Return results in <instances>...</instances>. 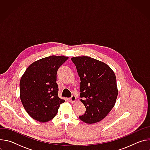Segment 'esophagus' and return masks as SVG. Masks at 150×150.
Instances as JSON below:
<instances>
[{"label": "esophagus", "mask_w": 150, "mask_h": 150, "mask_svg": "<svg viewBox=\"0 0 150 150\" xmlns=\"http://www.w3.org/2000/svg\"><path fill=\"white\" fill-rule=\"evenodd\" d=\"M69 100H70V101H71V102L74 103V102L76 101V97H75V96H72V97L69 98Z\"/></svg>", "instance_id": "esophagus-1"}]
</instances>
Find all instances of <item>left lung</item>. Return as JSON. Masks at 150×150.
<instances>
[{"mask_svg":"<svg viewBox=\"0 0 150 150\" xmlns=\"http://www.w3.org/2000/svg\"><path fill=\"white\" fill-rule=\"evenodd\" d=\"M81 79L80 97L86 111L79 118L87 123L100 122L115 104L118 94L116 78L107 64L88 56L71 58Z\"/></svg>","mask_w":150,"mask_h":150,"instance_id":"1","label":"left lung"}]
</instances>
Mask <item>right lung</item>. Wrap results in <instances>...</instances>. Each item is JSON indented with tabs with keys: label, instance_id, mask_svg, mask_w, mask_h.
<instances>
[{
	"label": "right lung",
	"instance_id": "add662e5",
	"mask_svg": "<svg viewBox=\"0 0 150 150\" xmlns=\"http://www.w3.org/2000/svg\"><path fill=\"white\" fill-rule=\"evenodd\" d=\"M68 59L50 56L33 62L20 80V98L28 114L40 122L52 120L65 100L58 97V69Z\"/></svg>",
	"mask_w": 150,
	"mask_h": 150
}]
</instances>
